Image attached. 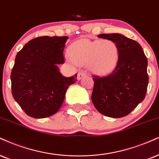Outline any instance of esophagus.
Segmentation results:
<instances>
[{
  "label": "esophagus",
  "instance_id": "obj_1",
  "mask_svg": "<svg viewBox=\"0 0 159 159\" xmlns=\"http://www.w3.org/2000/svg\"><path fill=\"white\" fill-rule=\"evenodd\" d=\"M86 75V73L84 72H80L78 73V76H77V78L78 81H80V80H81L82 78H83L84 76Z\"/></svg>",
  "mask_w": 159,
  "mask_h": 159
}]
</instances>
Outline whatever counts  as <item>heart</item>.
Instances as JSON below:
<instances>
[{"label": "heart", "instance_id": "b5f03b06", "mask_svg": "<svg viewBox=\"0 0 159 159\" xmlns=\"http://www.w3.org/2000/svg\"><path fill=\"white\" fill-rule=\"evenodd\" d=\"M69 58L78 65L87 64L89 71L98 75L112 72L119 62L120 49L112 40L81 38L67 48Z\"/></svg>", "mask_w": 159, "mask_h": 159}]
</instances>
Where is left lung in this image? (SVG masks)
<instances>
[{"instance_id": "left-lung-1", "label": "left lung", "mask_w": 159, "mask_h": 159, "mask_svg": "<svg viewBox=\"0 0 159 159\" xmlns=\"http://www.w3.org/2000/svg\"><path fill=\"white\" fill-rule=\"evenodd\" d=\"M98 37L116 42L120 49V58L110 75L93 76L92 101L104 116L122 118L145 98L149 81L147 57L138 42L121 34H101Z\"/></svg>"}]
</instances>
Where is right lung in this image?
Listing matches in <instances>:
<instances>
[{
	"label": "right lung",
	"mask_w": 159,
	"mask_h": 159,
	"mask_svg": "<svg viewBox=\"0 0 159 159\" xmlns=\"http://www.w3.org/2000/svg\"><path fill=\"white\" fill-rule=\"evenodd\" d=\"M68 37L43 36L31 40L15 57L11 73L13 98L27 116L44 118L62 106L68 87L77 74L64 77L58 64L64 63L63 52Z\"/></svg>",
	"instance_id": "add662e5"
}]
</instances>
